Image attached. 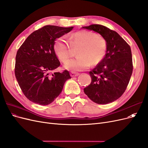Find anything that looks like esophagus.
Listing matches in <instances>:
<instances>
[{
  "label": "esophagus",
  "instance_id": "obj_1",
  "mask_svg": "<svg viewBox=\"0 0 148 148\" xmlns=\"http://www.w3.org/2000/svg\"><path fill=\"white\" fill-rule=\"evenodd\" d=\"M79 75V73L74 72V71H71V73H70V75H71V77H77V76H78Z\"/></svg>",
  "mask_w": 148,
  "mask_h": 148
}]
</instances>
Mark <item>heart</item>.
Listing matches in <instances>:
<instances>
[{
  "label": "heart",
  "instance_id": "obj_1",
  "mask_svg": "<svg viewBox=\"0 0 148 148\" xmlns=\"http://www.w3.org/2000/svg\"><path fill=\"white\" fill-rule=\"evenodd\" d=\"M79 47V57L66 61L65 69L74 71L86 70L91 65H96L104 59L107 50V42L100 34L88 31H79L72 34L70 42L64 38L58 39L54 51L62 62H65L73 55V49Z\"/></svg>",
  "mask_w": 148,
  "mask_h": 148
}]
</instances>
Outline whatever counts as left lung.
<instances>
[{
    "label": "left lung",
    "mask_w": 148,
    "mask_h": 148,
    "mask_svg": "<svg viewBox=\"0 0 148 148\" xmlns=\"http://www.w3.org/2000/svg\"><path fill=\"white\" fill-rule=\"evenodd\" d=\"M104 37L107 42L105 57L89 71L91 84L84 92L93 102L106 104L118 99L126 89L133 71L131 48L115 31L101 25L83 26Z\"/></svg>",
    "instance_id": "left-lung-1"
}]
</instances>
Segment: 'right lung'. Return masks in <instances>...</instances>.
Instances as JSON below:
<instances>
[{"mask_svg":"<svg viewBox=\"0 0 148 148\" xmlns=\"http://www.w3.org/2000/svg\"><path fill=\"white\" fill-rule=\"evenodd\" d=\"M73 28L46 25L34 31L17 51L15 74L25 96L36 104H51L61 93L69 71L50 72L60 65L54 51L55 41Z\"/></svg>","mask_w":148,"mask_h":148,"instance_id":"obj_1","label":"right lung"}]
</instances>
